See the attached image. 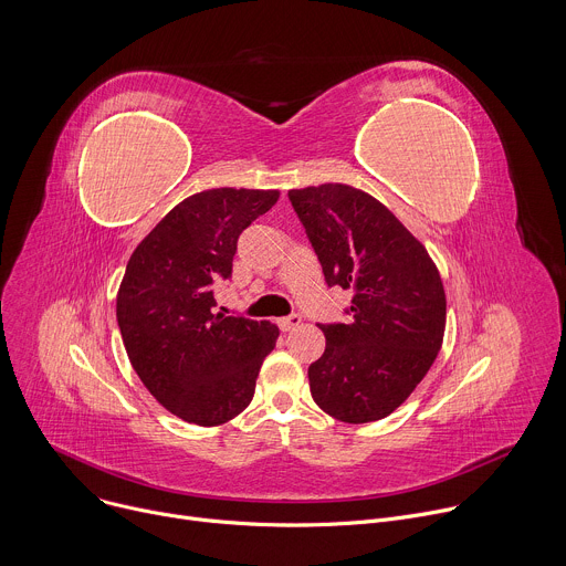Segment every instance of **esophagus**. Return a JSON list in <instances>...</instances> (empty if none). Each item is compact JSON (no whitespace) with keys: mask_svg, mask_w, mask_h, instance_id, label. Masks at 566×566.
<instances>
[{"mask_svg":"<svg viewBox=\"0 0 566 566\" xmlns=\"http://www.w3.org/2000/svg\"><path fill=\"white\" fill-rule=\"evenodd\" d=\"M300 322H302V317H300L297 313H293V315H289V317H280L277 325H280L282 332H293L295 327H300Z\"/></svg>","mask_w":566,"mask_h":566,"instance_id":"obj_1","label":"esophagus"}]
</instances>
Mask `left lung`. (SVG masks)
I'll list each match as a JSON object with an SVG mask.
<instances>
[{"mask_svg": "<svg viewBox=\"0 0 566 566\" xmlns=\"http://www.w3.org/2000/svg\"><path fill=\"white\" fill-rule=\"evenodd\" d=\"M329 286L354 293L347 325H319L325 354L311 396L345 423H371L408 400L446 332V291L421 241L378 199L345 186L289 190Z\"/></svg>", "mask_w": 566, "mask_h": 566, "instance_id": "obj_1", "label": "left lung"}]
</instances>
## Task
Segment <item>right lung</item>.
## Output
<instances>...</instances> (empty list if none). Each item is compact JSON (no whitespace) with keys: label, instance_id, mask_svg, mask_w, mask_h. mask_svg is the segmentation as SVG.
I'll list each match as a JSON object with an SVG mask.
<instances>
[{"label":"right lung","instance_id":"1","mask_svg":"<svg viewBox=\"0 0 566 566\" xmlns=\"http://www.w3.org/2000/svg\"><path fill=\"white\" fill-rule=\"evenodd\" d=\"M280 190L214 188L177 203L132 253L116 317L129 363L175 417L212 428L249 408L280 329L214 311L237 239Z\"/></svg>","mask_w":566,"mask_h":566}]
</instances>
